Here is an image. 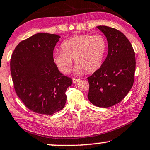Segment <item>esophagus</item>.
<instances>
[{
  "mask_svg": "<svg viewBox=\"0 0 150 150\" xmlns=\"http://www.w3.org/2000/svg\"><path fill=\"white\" fill-rule=\"evenodd\" d=\"M81 79L79 78H73V82L75 83H77L79 82V81H80Z\"/></svg>",
  "mask_w": 150,
  "mask_h": 150,
  "instance_id": "1",
  "label": "esophagus"
}]
</instances>
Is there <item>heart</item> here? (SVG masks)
I'll return each mask as SVG.
<instances>
[{"label": "heart", "instance_id": "1", "mask_svg": "<svg viewBox=\"0 0 150 150\" xmlns=\"http://www.w3.org/2000/svg\"><path fill=\"white\" fill-rule=\"evenodd\" d=\"M107 49V40L102 35L73 36L62 42V51L54 53L53 62L59 71L68 74L71 71L72 59L74 58L77 73L83 71L94 73L102 66Z\"/></svg>", "mask_w": 150, "mask_h": 150}]
</instances>
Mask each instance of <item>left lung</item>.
I'll return each mask as SVG.
<instances>
[{"label": "left lung", "mask_w": 150, "mask_h": 150, "mask_svg": "<svg viewBox=\"0 0 150 150\" xmlns=\"http://www.w3.org/2000/svg\"><path fill=\"white\" fill-rule=\"evenodd\" d=\"M106 37L108 53L103 64L88 77V98L97 107L108 108L120 102L134 81L135 53L125 35L107 26L97 27Z\"/></svg>", "instance_id": "obj_1"}]
</instances>
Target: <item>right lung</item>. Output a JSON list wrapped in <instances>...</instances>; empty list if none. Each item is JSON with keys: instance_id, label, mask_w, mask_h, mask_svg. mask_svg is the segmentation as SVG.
Returning a JSON list of instances; mask_svg holds the SVG:
<instances>
[{"instance_id": "obj_1", "label": "right lung", "mask_w": 150, "mask_h": 150, "mask_svg": "<svg viewBox=\"0 0 150 150\" xmlns=\"http://www.w3.org/2000/svg\"><path fill=\"white\" fill-rule=\"evenodd\" d=\"M60 36L38 33L15 48L10 70L18 97L30 110L53 115L64 107L67 89L72 79L61 73L53 53Z\"/></svg>"}]
</instances>
